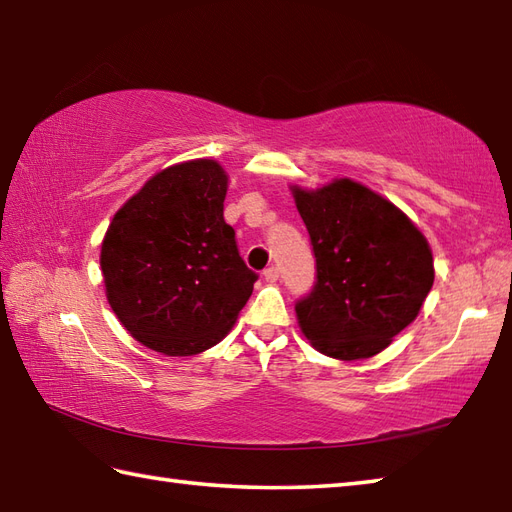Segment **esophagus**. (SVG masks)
I'll return each instance as SVG.
<instances>
[{"instance_id": "1", "label": "esophagus", "mask_w": 512, "mask_h": 512, "mask_svg": "<svg viewBox=\"0 0 512 512\" xmlns=\"http://www.w3.org/2000/svg\"><path fill=\"white\" fill-rule=\"evenodd\" d=\"M264 279L270 281V284H275V281L279 279V268H277V266H268V268L264 270Z\"/></svg>"}]
</instances>
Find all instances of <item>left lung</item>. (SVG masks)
Masks as SVG:
<instances>
[{"label": "left lung", "mask_w": 512, "mask_h": 512, "mask_svg": "<svg viewBox=\"0 0 512 512\" xmlns=\"http://www.w3.org/2000/svg\"><path fill=\"white\" fill-rule=\"evenodd\" d=\"M290 189L317 257V284L295 306L301 332L339 361L383 352L433 286L427 237L396 204L350 178Z\"/></svg>", "instance_id": "left-lung-1"}]
</instances>
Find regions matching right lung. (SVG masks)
Here are the masks:
<instances>
[{
  "label": "right lung",
  "mask_w": 512,
  "mask_h": 512,
  "mask_svg": "<svg viewBox=\"0 0 512 512\" xmlns=\"http://www.w3.org/2000/svg\"><path fill=\"white\" fill-rule=\"evenodd\" d=\"M228 176L198 158L151 176L112 217L101 244L105 295L149 350L193 356L220 343L257 275L224 222Z\"/></svg>",
  "instance_id": "1"
}]
</instances>
